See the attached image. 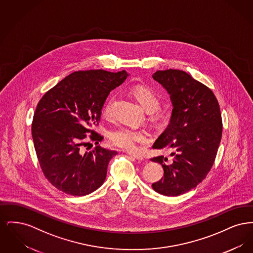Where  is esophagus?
Wrapping results in <instances>:
<instances>
[{"label": "esophagus", "mask_w": 253, "mask_h": 253, "mask_svg": "<svg viewBox=\"0 0 253 253\" xmlns=\"http://www.w3.org/2000/svg\"><path fill=\"white\" fill-rule=\"evenodd\" d=\"M127 155H129L130 157H134L137 160H143L144 159L141 155H138V154H135V153H132V152H127Z\"/></svg>", "instance_id": "esophagus-1"}]
</instances>
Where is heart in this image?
<instances>
[{
    "label": "heart",
    "mask_w": 253,
    "mask_h": 253,
    "mask_svg": "<svg viewBox=\"0 0 253 253\" xmlns=\"http://www.w3.org/2000/svg\"><path fill=\"white\" fill-rule=\"evenodd\" d=\"M130 93L137 101L140 107L146 112H152L159 105V96L150 87L145 85H135L131 88ZM112 104V97L108 98L104 104L102 113L105 117L109 116ZM110 142L123 150H135L137 145L145 144L150 141V134L144 129L131 128L128 126H119L108 132Z\"/></svg>",
    "instance_id": "heart-1"
}]
</instances>
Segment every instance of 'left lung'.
<instances>
[{
	"label": "left lung",
	"mask_w": 253,
	"mask_h": 253,
	"mask_svg": "<svg viewBox=\"0 0 253 253\" xmlns=\"http://www.w3.org/2000/svg\"><path fill=\"white\" fill-rule=\"evenodd\" d=\"M153 79L169 93L172 104L167 128L153 145L171 149V164L166 157L151 160L162 165L164 177L152 185L166 196L184 194L206 178L216 157L222 137V118L212 91L188 73L169 69L157 71Z\"/></svg>",
	"instance_id": "1"
}]
</instances>
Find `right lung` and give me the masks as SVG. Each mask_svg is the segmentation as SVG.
<instances>
[{
  "label": "right lung",
  "instance_id": "add662e5",
  "mask_svg": "<svg viewBox=\"0 0 253 253\" xmlns=\"http://www.w3.org/2000/svg\"><path fill=\"white\" fill-rule=\"evenodd\" d=\"M123 70H87L70 74L47 91L37 105L32 137L44 176L58 190L83 196L106 178L109 161L118 153L96 146L81 151L87 132L98 144L103 136L90 128L100 120L110 92L126 80Z\"/></svg>",
  "mask_w": 253,
  "mask_h": 253
}]
</instances>
